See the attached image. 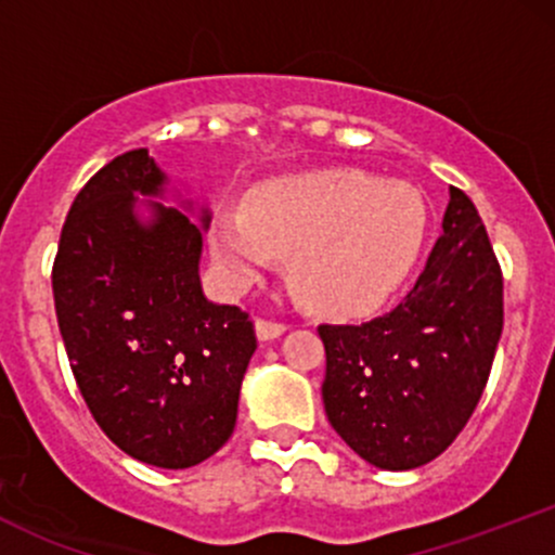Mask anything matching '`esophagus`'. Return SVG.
<instances>
[{
  "label": "esophagus",
  "instance_id": "1",
  "mask_svg": "<svg viewBox=\"0 0 555 555\" xmlns=\"http://www.w3.org/2000/svg\"><path fill=\"white\" fill-rule=\"evenodd\" d=\"M286 331L284 323H273V321H256V334L260 341H271V339H279Z\"/></svg>",
  "mask_w": 555,
  "mask_h": 555
}]
</instances>
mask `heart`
I'll list each match as a JSON object with an SVG mask.
<instances>
[{"instance_id":"obj_1","label":"heart","mask_w":555,"mask_h":555,"mask_svg":"<svg viewBox=\"0 0 555 555\" xmlns=\"http://www.w3.org/2000/svg\"><path fill=\"white\" fill-rule=\"evenodd\" d=\"M425 237V203L399 182L358 169L282 177L221 208L211 253L232 289L266 279L289 256V282L308 308L360 315L397 292Z\"/></svg>"}]
</instances>
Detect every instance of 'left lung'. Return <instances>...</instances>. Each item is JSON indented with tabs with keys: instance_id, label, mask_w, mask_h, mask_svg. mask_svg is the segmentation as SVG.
Masks as SVG:
<instances>
[{
	"instance_id": "left-lung-1",
	"label": "left lung",
	"mask_w": 555,
	"mask_h": 555,
	"mask_svg": "<svg viewBox=\"0 0 555 555\" xmlns=\"http://www.w3.org/2000/svg\"><path fill=\"white\" fill-rule=\"evenodd\" d=\"M443 234L391 313L318 326L323 406L344 443L378 469L436 460L473 417L503 331V279L475 203L449 188Z\"/></svg>"
}]
</instances>
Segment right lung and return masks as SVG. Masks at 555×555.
<instances>
[{"mask_svg":"<svg viewBox=\"0 0 555 555\" xmlns=\"http://www.w3.org/2000/svg\"><path fill=\"white\" fill-rule=\"evenodd\" d=\"M208 224V203L130 151L75 197L52 271L88 410L125 454L162 469L195 467L229 441L258 347L247 313L203 295Z\"/></svg>","mask_w":555,"mask_h":555,"instance_id":"add662e5","label":"right lung"}]
</instances>
